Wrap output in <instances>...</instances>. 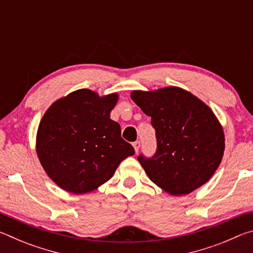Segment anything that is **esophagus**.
<instances>
[{
	"instance_id": "1",
	"label": "esophagus",
	"mask_w": 253,
	"mask_h": 253,
	"mask_svg": "<svg viewBox=\"0 0 253 253\" xmlns=\"http://www.w3.org/2000/svg\"><path fill=\"white\" fill-rule=\"evenodd\" d=\"M132 146H134L136 153L138 152L139 151V147H140V142H139V140H136V142L132 143Z\"/></svg>"
}]
</instances>
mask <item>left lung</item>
Listing matches in <instances>:
<instances>
[{"label": "left lung", "mask_w": 253, "mask_h": 253, "mask_svg": "<svg viewBox=\"0 0 253 253\" xmlns=\"http://www.w3.org/2000/svg\"><path fill=\"white\" fill-rule=\"evenodd\" d=\"M130 97L156 131V153L137 157L151 181L172 195L207 183L224 152L223 129L210 107L178 87L135 90Z\"/></svg>", "instance_id": "1"}]
</instances>
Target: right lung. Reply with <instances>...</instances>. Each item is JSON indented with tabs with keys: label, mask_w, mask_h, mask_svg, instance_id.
Segmentation results:
<instances>
[{
	"label": "right lung",
	"mask_w": 253,
	"mask_h": 253,
	"mask_svg": "<svg viewBox=\"0 0 253 253\" xmlns=\"http://www.w3.org/2000/svg\"><path fill=\"white\" fill-rule=\"evenodd\" d=\"M118 95L99 97L89 89L50 106L37 134V154L49 177L63 190L84 194L113 177L121 162L135 154L110 111Z\"/></svg>",
	"instance_id": "right-lung-1"
}]
</instances>
